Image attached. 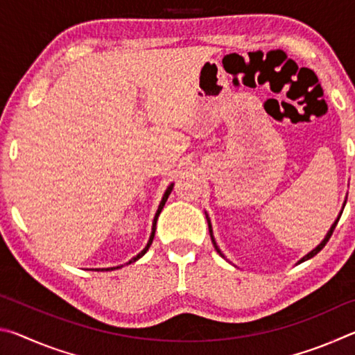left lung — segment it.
Wrapping results in <instances>:
<instances>
[{
	"mask_svg": "<svg viewBox=\"0 0 355 355\" xmlns=\"http://www.w3.org/2000/svg\"><path fill=\"white\" fill-rule=\"evenodd\" d=\"M341 216V214H340ZM338 220H340V218L338 219H336L335 222H334V225L332 227H330V230H329V233H327V236L326 238H324V241L320 244V245H318V248L316 249H313V250H311L310 252V254H307V255H305L304 258H302V260H300L299 263H302V261H305V260H309V258H311V257H315L316 254H318V252H320L322 248H324V245H326L327 244V241H329V239H330V236H332V233H334V230H335V227H336V224H338ZM208 227H209V235H211V225H209V222H208ZM211 241H213V244H214V249L216 250H218V254L219 255H222L220 254V250L218 249V245H216V243H214V238H213V235H211ZM222 257H224V255H222Z\"/></svg>",
	"mask_w": 355,
	"mask_h": 355,
	"instance_id": "1",
	"label": "left lung"
}]
</instances>
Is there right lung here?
Instances as JSON below:
<instances>
[{
	"label": "right lung",
	"mask_w": 355,
	"mask_h": 355,
	"mask_svg": "<svg viewBox=\"0 0 355 355\" xmlns=\"http://www.w3.org/2000/svg\"><path fill=\"white\" fill-rule=\"evenodd\" d=\"M172 188H173V184H171L169 188H167V191L164 192V197H163V200H161V203H159V207H158V211H156V214H155V219H153V228H152V235H150V239H148V243H147V245H146V249H144L141 254H137L135 258H131V260L128 261V263H133V261H136V260H139V258L146 254V252L148 250V248L150 245H152V241H153V236H155V228H156V220H158V216H159V213H161V209L164 208V205H166V200H167V197L171 196V192H172ZM120 266H117V268H106V271H112V269H119ZM101 271H103V269H101Z\"/></svg>",
	"instance_id": "1"
}]
</instances>
